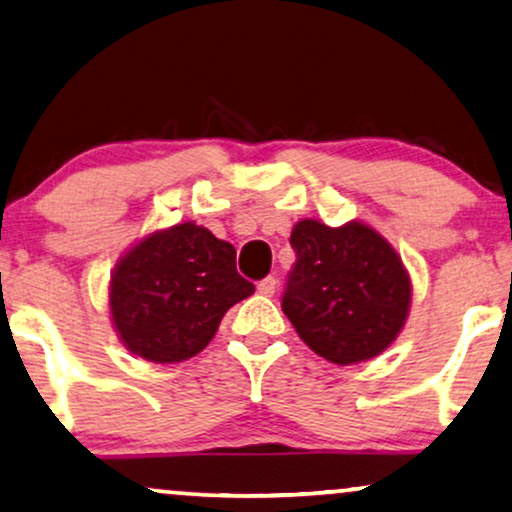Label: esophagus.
Listing matches in <instances>:
<instances>
[{
    "mask_svg": "<svg viewBox=\"0 0 512 512\" xmlns=\"http://www.w3.org/2000/svg\"><path fill=\"white\" fill-rule=\"evenodd\" d=\"M275 291H277V280L275 277H265V280H261L258 282V294L261 296H275Z\"/></svg>",
    "mask_w": 512,
    "mask_h": 512,
    "instance_id": "esophagus-1",
    "label": "esophagus"
}]
</instances>
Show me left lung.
<instances>
[{"label":"left lung","instance_id":"obj_1","mask_svg":"<svg viewBox=\"0 0 512 512\" xmlns=\"http://www.w3.org/2000/svg\"><path fill=\"white\" fill-rule=\"evenodd\" d=\"M296 265L282 310L301 341L334 364L390 348L409 317L411 277L381 232L362 221L329 228L303 218L291 230Z\"/></svg>","mask_w":512,"mask_h":512}]
</instances>
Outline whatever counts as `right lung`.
<instances>
[{
    "instance_id": "1",
    "label": "right lung",
    "mask_w": 512,
    "mask_h": 512,
    "mask_svg": "<svg viewBox=\"0 0 512 512\" xmlns=\"http://www.w3.org/2000/svg\"><path fill=\"white\" fill-rule=\"evenodd\" d=\"M254 294L235 247L192 221L148 232L110 275V320L131 355L155 364L202 353L235 303Z\"/></svg>"
}]
</instances>
